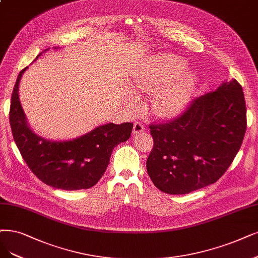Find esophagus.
<instances>
[{
    "instance_id": "34e87169",
    "label": "esophagus",
    "mask_w": 258,
    "mask_h": 258,
    "mask_svg": "<svg viewBox=\"0 0 258 258\" xmlns=\"http://www.w3.org/2000/svg\"><path fill=\"white\" fill-rule=\"evenodd\" d=\"M145 132V126L142 125L140 122H135L134 123V127H133V134H139V133H144Z\"/></svg>"
}]
</instances>
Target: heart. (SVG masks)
Returning a JSON list of instances; mask_svg holds the SVG:
<instances>
[{"label": "heart", "mask_w": 258, "mask_h": 258, "mask_svg": "<svg viewBox=\"0 0 258 258\" xmlns=\"http://www.w3.org/2000/svg\"><path fill=\"white\" fill-rule=\"evenodd\" d=\"M186 61L173 55H158L145 61L133 79L136 92L154 93L150 111L159 118H172L182 111L196 91L198 78L194 72L180 73Z\"/></svg>", "instance_id": "obj_1"}]
</instances>
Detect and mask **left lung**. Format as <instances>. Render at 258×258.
<instances>
[{"instance_id": "obj_1", "label": "left lung", "mask_w": 258, "mask_h": 258, "mask_svg": "<svg viewBox=\"0 0 258 258\" xmlns=\"http://www.w3.org/2000/svg\"><path fill=\"white\" fill-rule=\"evenodd\" d=\"M150 130L154 146L147 171L160 191L186 195L214 184L233 163L245 134L242 87L225 81L173 121L151 124Z\"/></svg>"}]
</instances>
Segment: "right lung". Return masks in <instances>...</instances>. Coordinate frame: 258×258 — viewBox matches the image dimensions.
<instances>
[{
  "instance_id": "right-lung-1",
  "label": "right lung",
  "mask_w": 258,
  "mask_h": 258,
  "mask_svg": "<svg viewBox=\"0 0 258 258\" xmlns=\"http://www.w3.org/2000/svg\"><path fill=\"white\" fill-rule=\"evenodd\" d=\"M27 68L18 75L9 110L13 136L22 158L32 172L51 187L62 190L93 187L106 170L112 150L131 137L133 123H107L72 140L51 141L38 136L28 126L19 100V84Z\"/></svg>"
}]
</instances>
